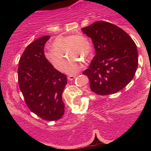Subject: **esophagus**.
Segmentation results:
<instances>
[{
	"mask_svg": "<svg viewBox=\"0 0 151 151\" xmlns=\"http://www.w3.org/2000/svg\"><path fill=\"white\" fill-rule=\"evenodd\" d=\"M76 77V75H69L68 76V79L69 81H73L74 78H75Z\"/></svg>",
	"mask_w": 151,
	"mask_h": 151,
	"instance_id": "esophagus-1",
	"label": "esophagus"
}]
</instances>
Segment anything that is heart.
<instances>
[{
    "instance_id": "b5f03b06",
    "label": "heart",
    "mask_w": 151,
    "mask_h": 151,
    "mask_svg": "<svg viewBox=\"0 0 151 151\" xmlns=\"http://www.w3.org/2000/svg\"><path fill=\"white\" fill-rule=\"evenodd\" d=\"M52 48L45 52V56L51 65L59 71L65 68V53L70 58L65 66V72L74 74L82 68L81 60L91 57L92 47L85 36L81 34L58 36L51 44Z\"/></svg>"
}]
</instances>
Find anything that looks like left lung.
<instances>
[{"instance_id": "obj_1", "label": "left lung", "mask_w": 151, "mask_h": 151, "mask_svg": "<svg viewBox=\"0 0 151 151\" xmlns=\"http://www.w3.org/2000/svg\"><path fill=\"white\" fill-rule=\"evenodd\" d=\"M91 39L96 55L83 73L88 77L91 91L99 95L117 93L132 78L138 66L133 40L121 28L96 21L81 29Z\"/></svg>"}]
</instances>
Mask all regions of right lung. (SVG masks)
<instances>
[{
  "instance_id": "add662e5",
  "label": "right lung",
  "mask_w": 151,
  "mask_h": 151,
  "mask_svg": "<svg viewBox=\"0 0 151 151\" xmlns=\"http://www.w3.org/2000/svg\"><path fill=\"white\" fill-rule=\"evenodd\" d=\"M50 36L35 40L25 48L19 60L18 81L29 109L45 121H57L65 112L62 94L67 84L64 74L46 58L44 47Z\"/></svg>"
}]
</instances>
